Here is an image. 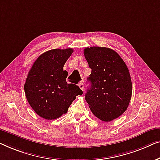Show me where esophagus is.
I'll return each instance as SVG.
<instances>
[{"mask_svg":"<svg viewBox=\"0 0 160 160\" xmlns=\"http://www.w3.org/2000/svg\"><path fill=\"white\" fill-rule=\"evenodd\" d=\"M78 86H79L80 88L83 91V89H84V85H83L82 82H80L79 84H78Z\"/></svg>","mask_w":160,"mask_h":160,"instance_id":"esophagus-1","label":"esophagus"}]
</instances>
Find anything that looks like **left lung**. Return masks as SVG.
Here are the masks:
<instances>
[{
	"instance_id": "obj_1",
	"label": "left lung",
	"mask_w": 160,
	"mask_h": 160,
	"mask_svg": "<svg viewBox=\"0 0 160 160\" xmlns=\"http://www.w3.org/2000/svg\"><path fill=\"white\" fill-rule=\"evenodd\" d=\"M84 56L91 69L88 78L91 88L85 98L96 118L109 122L122 114L132 96L130 72L116 51L105 47L84 49Z\"/></svg>"
}]
</instances>
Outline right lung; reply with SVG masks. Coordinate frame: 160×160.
<instances>
[{"label":"right lung","instance_id":"right-lung-1","mask_svg":"<svg viewBox=\"0 0 160 160\" xmlns=\"http://www.w3.org/2000/svg\"><path fill=\"white\" fill-rule=\"evenodd\" d=\"M72 48L52 49L40 56L32 64L24 84V93L31 107L41 118L55 120L67 112L76 96L82 91L68 84V72L63 69Z\"/></svg>","mask_w":160,"mask_h":160}]
</instances>
